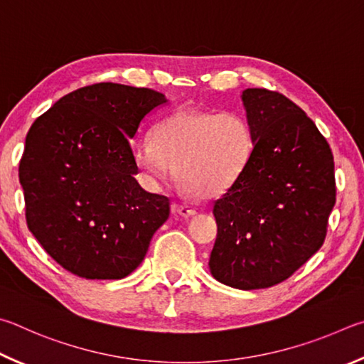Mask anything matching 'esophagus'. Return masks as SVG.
Wrapping results in <instances>:
<instances>
[{
	"instance_id": "1",
	"label": "esophagus",
	"mask_w": 364,
	"mask_h": 364,
	"mask_svg": "<svg viewBox=\"0 0 364 364\" xmlns=\"http://www.w3.org/2000/svg\"><path fill=\"white\" fill-rule=\"evenodd\" d=\"M172 209H174V213L183 215V218H190V215L196 214V208H193L192 205H187V203H177Z\"/></svg>"
}]
</instances>
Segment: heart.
I'll return each instance as SVG.
<instances>
[{"instance_id": "obj_1", "label": "heart", "mask_w": 364, "mask_h": 364, "mask_svg": "<svg viewBox=\"0 0 364 364\" xmlns=\"http://www.w3.org/2000/svg\"><path fill=\"white\" fill-rule=\"evenodd\" d=\"M256 134L238 112L181 110L159 121L151 140L134 145L132 161L150 187L177 181L200 198L228 192L251 164Z\"/></svg>"}]
</instances>
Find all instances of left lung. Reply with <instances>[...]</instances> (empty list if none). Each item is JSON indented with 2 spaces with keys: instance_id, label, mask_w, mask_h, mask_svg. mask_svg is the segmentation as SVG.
<instances>
[{
  "instance_id": "8db88e82",
  "label": "left lung",
  "mask_w": 364,
  "mask_h": 364,
  "mask_svg": "<svg viewBox=\"0 0 364 364\" xmlns=\"http://www.w3.org/2000/svg\"><path fill=\"white\" fill-rule=\"evenodd\" d=\"M256 150L238 183L213 203L209 269L237 289L288 279L324 243L336 205L334 156L307 113L264 87L243 91Z\"/></svg>"
}]
</instances>
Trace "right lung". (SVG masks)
I'll use <instances>...</instances> for the list:
<instances>
[{
	"mask_svg": "<svg viewBox=\"0 0 364 364\" xmlns=\"http://www.w3.org/2000/svg\"><path fill=\"white\" fill-rule=\"evenodd\" d=\"M166 97L97 82L35 119L18 163L25 219L62 269L86 279L129 275L169 218L171 200L139 186L129 139Z\"/></svg>",
	"mask_w": 364,
	"mask_h": 364,
	"instance_id": "right-lung-1",
	"label": "right lung"
}]
</instances>
